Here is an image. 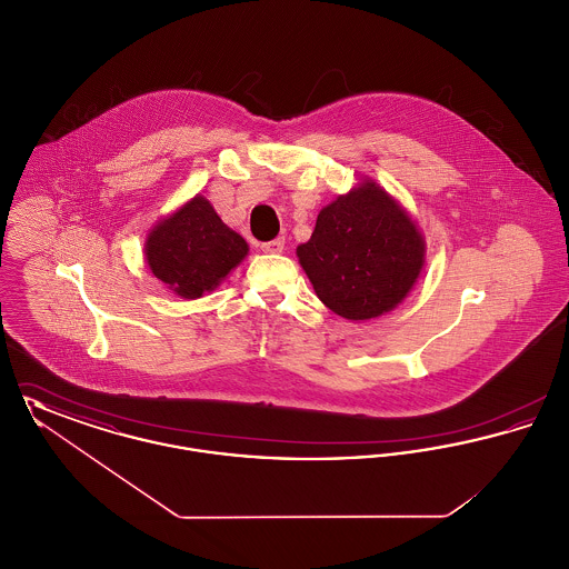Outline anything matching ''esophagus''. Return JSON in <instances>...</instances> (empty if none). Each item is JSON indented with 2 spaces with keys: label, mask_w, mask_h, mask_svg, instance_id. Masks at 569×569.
<instances>
[{
  "label": "esophagus",
  "mask_w": 569,
  "mask_h": 569,
  "mask_svg": "<svg viewBox=\"0 0 569 569\" xmlns=\"http://www.w3.org/2000/svg\"><path fill=\"white\" fill-rule=\"evenodd\" d=\"M283 247H286L283 239H274V241H269V243L260 244V249H262L264 253H281Z\"/></svg>",
  "instance_id": "1"
}]
</instances>
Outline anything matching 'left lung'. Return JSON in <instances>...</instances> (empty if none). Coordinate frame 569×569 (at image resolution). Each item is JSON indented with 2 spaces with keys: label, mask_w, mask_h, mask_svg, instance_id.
<instances>
[{
  "label": "left lung",
  "mask_w": 569,
  "mask_h": 569,
  "mask_svg": "<svg viewBox=\"0 0 569 569\" xmlns=\"http://www.w3.org/2000/svg\"><path fill=\"white\" fill-rule=\"evenodd\" d=\"M297 256L326 307L358 322L409 295L425 267V239L390 193L365 181L320 211Z\"/></svg>",
  "instance_id": "1"
}]
</instances>
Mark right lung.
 Listing matches in <instances>:
<instances>
[{
    "label": "right lung",
    "instance_id": "right-lung-1",
    "mask_svg": "<svg viewBox=\"0 0 569 569\" xmlns=\"http://www.w3.org/2000/svg\"><path fill=\"white\" fill-rule=\"evenodd\" d=\"M249 247L230 230L211 202L193 196L147 237L144 256L151 272L174 295L200 298L241 264Z\"/></svg>",
    "mask_w": 569,
    "mask_h": 569
}]
</instances>
